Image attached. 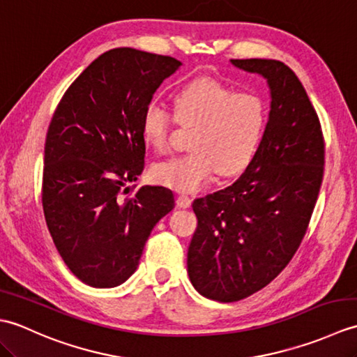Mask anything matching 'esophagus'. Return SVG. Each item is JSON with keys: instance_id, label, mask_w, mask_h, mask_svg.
<instances>
[{"instance_id": "34e87169", "label": "esophagus", "mask_w": 357, "mask_h": 357, "mask_svg": "<svg viewBox=\"0 0 357 357\" xmlns=\"http://www.w3.org/2000/svg\"><path fill=\"white\" fill-rule=\"evenodd\" d=\"M192 201H193L192 196H187V195H179L178 196V206L181 208H188V207H190L192 206Z\"/></svg>"}]
</instances>
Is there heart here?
Here are the masks:
<instances>
[{
	"label": "heart",
	"mask_w": 357,
	"mask_h": 357,
	"mask_svg": "<svg viewBox=\"0 0 357 357\" xmlns=\"http://www.w3.org/2000/svg\"><path fill=\"white\" fill-rule=\"evenodd\" d=\"M264 101L248 92H234L213 79H196L173 96V115L162 105L149 104L142 113L141 133L150 149H169L174 123L195 127L190 151L158 162L153 176L178 192H198L215 173L230 176L252 159L265 127Z\"/></svg>",
	"instance_id": "1"
}]
</instances>
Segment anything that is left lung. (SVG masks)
<instances>
[{
    "instance_id": "left-lung-1",
    "label": "left lung",
    "mask_w": 357,
    "mask_h": 357,
    "mask_svg": "<svg viewBox=\"0 0 357 357\" xmlns=\"http://www.w3.org/2000/svg\"><path fill=\"white\" fill-rule=\"evenodd\" d=\"M267 79L268 123L245 172L195 199L198 227L187 271L202 296L236 302L268 285L298 252L319 196L325 144L319 118L294 72L276 59H230Z\"/></svg>"
}]
</instances>
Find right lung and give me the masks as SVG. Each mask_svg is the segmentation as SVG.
Instances as JSON below:
<instances>
[{
    "label": "right lung",
    "mask_w": 357,
    "mask_h": 357,
    "mask_svg": "<svg viewBox=\"0 0 357 357\" xmlns=\"http://www.w3.org/2000/svg\"><path fill=\"white\" fill-rule=\"evenodd\" d=\"M181 61L130 47L98 56L66 90L44 147L43 210L67 267L96 288L121 285L174 207L170 188L128 183L144 170L142 113Z\"/></svg>",
    "instance_id": "right-lung-1"
}]
</instances>
